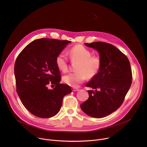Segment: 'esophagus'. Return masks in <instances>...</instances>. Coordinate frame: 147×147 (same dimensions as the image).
Here are the masks:
<instances>
[{"label": "esophagus", "instance_id": "obj_1", "mask_svg": "<svg viewBox=\"0 0 147 147\" xmlns=\"http://www.w3.org/2000/svg\"><path fill=\"white\" fill-rule=\"evenodd\" d=\"M78 88H75V87H73V91H78Z\"/></svg>", "mask_w": 147, "mask_h": 147}]
</instances>
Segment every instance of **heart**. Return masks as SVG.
Returning a JSON list of instances; mask_svg holds the SVG:
<instances>
[{"mask_svg": "<svg viewBox=\"0 0 147 147\" xmlns=\"http://www.w3.org/2000/svg\"><path fill=\"white\" fill-rule=\"evenodd\" d=\"M69 54L72 62L77 63L76 72L69 73L63 77V81L73 87H78L86 79L96 76L99 72L102 61L99 55H92L91 51L81 45H77L70 49ZM57 68L62 72L68 70V60L63 53H60L56 57Z\"/></svg>", "mask_w": 147, "mask_h": 147, "instance_id": "b5f03b06", "label": "heart"}]
</instances>
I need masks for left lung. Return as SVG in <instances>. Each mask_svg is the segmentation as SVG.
<instances>
[{
	"label": "left lung",
	"mask_w": 147,
	"mask_h": 147,
	"mask_svg": "<svg viewBox=\"0 0 147 147\" xmlns=\"http://www.w3.org/2000/svg\"><path fill=\"white\" fill-rule=\"evenodd\" d=\"M98 51L102 64L98 74L86 87L89 98L80 107L88 116L101 118L116 111L123 103L132 82L130 61L113 45L103 42L84 44Z\"/></svg>",
	"instance_id": "8db88e82"
}]
</instances>
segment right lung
I'll list each match as a JSON object with an SVG mask.
<instances>
[{
  "mask_svg": "<svg viewBox=\"0 0 147 147\" xmlns=\"http://www.w3.org/2000/svg\"><path fill=\"white\" fill-rule=\"evenodd\" d=\"M70 42L50 38L33 40L17 56L14 65L16 91L23 105L32 115L49 118L59 111L63 97L71 92L60 84L56 57ZM51 85L54 88L49 89Z\"/></svg>",
  "mask_w": 147,
  "mask_h": 147,
  "instance_id": "obj_1",
  "label": "right lung"
}]
</instances>
